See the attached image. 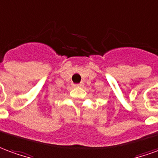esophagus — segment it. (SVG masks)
<instances>
[{
    "instance_id": "obj_1",
    "label": "esophagus",
    "mask_w": 158,
    "mask_h": 158,
    "mask_svg": "<svg viewBox=\"0 0 158 158\" xmlns=\"http://www.w3.org/2000/svg\"><path fill=\"white\" fill-rule=\"evenodd\" d=\"M77 87H82V86H83V83H79L77 84Z\"/></svg>"
}]
</instances>
